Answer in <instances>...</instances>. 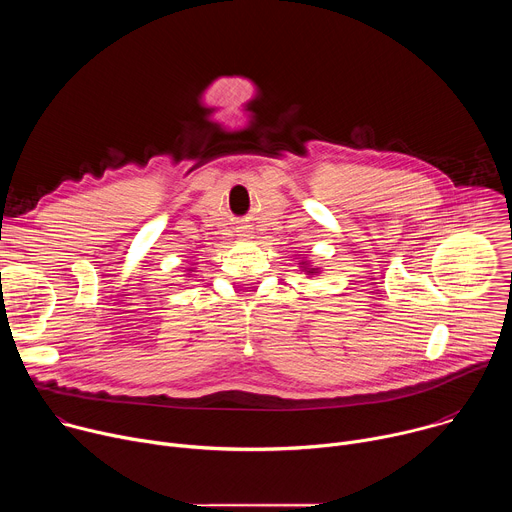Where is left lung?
<instances>
[{"mask_svg":"<svg viewBox=\"0 0 512 512\" xmlns=\"http://www.w3.org/2000/svg\"><path fill=\"white\" fill-rule=\"evenodd\" d=\"M308 273H318V271H316V269H312V271H308Z\"/></svg>","mask_w":512,"mask_h":512,"instance_id":"left-lung-1","label":"left lung"}]
</instances>
